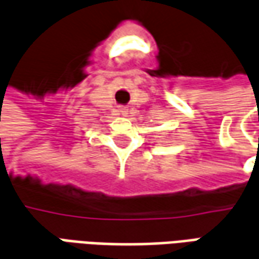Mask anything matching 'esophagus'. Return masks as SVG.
Returning <instances> with one entry per match:
<instances>
[{
	"label": "esophagus",
	"mask_w": 259,
	"mask_h": 259,
	"mask_svg": "<svg viewBox=\"0 0 259 259\" xmlns=\"http://www.w3.org/2000/svg\"><path fill=\"white\" fill-rule=\"evenodd\" d=\"M118 113H120L121 115H124V117H125V115H128V109H126V107H124V106H120V107H118Z\"/></svg>",
	"instance_id": "34e87169"
}]
</instances>
